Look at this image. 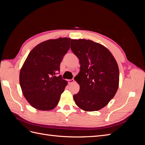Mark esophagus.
<instances>
[{
  "label": "esophagus",
  "mask_w": 145,
  "mask_h": 145,
  "mask_svg": "<svg viewBox=\"0 0 145 145\" xmlns=\"http://www.w3.org/2000/svg\"><path fill=\"white\" fill-rule=\"evenodd\" d=\"M68 83H74V79H69L68 80Z\"/></svg>",
  "instance_id": "esophagus-1"
}]
</instances>
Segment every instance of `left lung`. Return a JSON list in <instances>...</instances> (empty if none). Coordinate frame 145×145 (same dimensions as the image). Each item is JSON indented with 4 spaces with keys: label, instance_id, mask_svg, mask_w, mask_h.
I'll return each instance as SVG.
<instances>
[{
    "label": "left lung",
    "instance_id": "8db88e82",
    "mask_svg": "<svg viewBox=\"0 0 145 145\" xmlns=\"http://www.w3.org/2000/svg\"><path fill=\"white\" fill-rule=\"evenodd\" d=\"M71 49L80 63V71L74 78L80 90L73 95L74 100L83 110L98 111L110 102L118 89L117 63L106 47L90 40L72 39Z\"/></svg>",
    "mask_w": 145,
    "mask_h": 145
}]
</instances>
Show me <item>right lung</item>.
Here are the masks:
<instances>
[{
	"mask_svg": "<svg viewBox=\"0 0 145 145\" xmlns=\"http://www.w3.org/2000/svg\"><path fill=\"white\" fill-rule=\"evenodd\" d=\"M70 40L60 37L39 43L31 51L20 69L19 82L23 94L39 110L54 109L67 85V81L57 74L69 49Z\"/></svg>",
	"mask_w": 145,
	"mask_h": 145,
	"instance_id": "obj_1",
	"label": "right lung"
}]
</instances>
